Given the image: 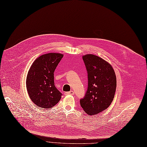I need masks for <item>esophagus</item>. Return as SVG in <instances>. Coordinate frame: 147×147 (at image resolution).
Wrapping results in <instances>:
<instances>
[{
  "label": "esophagus",
  "instance_id": "obj_1",
  "mask_svg": "<svg viewBox=\"0 0 147 147\" xmlns=\"http://www.w3.org/2000/svg\"><path fill=\"white\" fill-rule=\"evenodd\" d=\"M65 94V95H69V94H70V95H74L75 94V93H74V91H71V92H66Z\"/></svg>",
  "mask_w": 147,
  "mask_h": 147
}]
</instances>
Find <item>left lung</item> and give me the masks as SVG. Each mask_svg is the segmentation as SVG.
Returning <instances> with one entry per match:
<instances>
[{
  "instance_id": "left-lung-1",
  "label": "left lung",
  "mask_w": 147,
  "mask_h": 147,
  "mask_svg": "<svg viewBox=\"0 0 147 147\" xmlns=\"http://www.w3.org/2000/svg\"><path fill=\"white\" fill-rule=\"evenodd\" d=\"M82 59L87 71L88 87L80 105L87 114L96 115L108 108L113 102L116 76L111 65L97 55L87 54Z\"/></svg>"
}]
</instances>
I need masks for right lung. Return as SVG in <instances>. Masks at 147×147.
I'll list each match as a JSON object with an SVG mask.
<instances>
[{
    "label": "right lung",
    "mask_w": 147,
    "mask_h": 147,
    "mask_svg": "<svg viewBox=\"0 0 147 147\" xmlns=\"http://www.w3.org/2000/svg\"><path fill=\"white\" fill-rule=\"evenodd\" d=\"M63 55L48 53L40 55L32 65L26 78V87L32 102L39 107L51 108L62 94L55 87L54 72Z\"/></svg>",
    "instance_id": "obj_1"
}]
</instances>
